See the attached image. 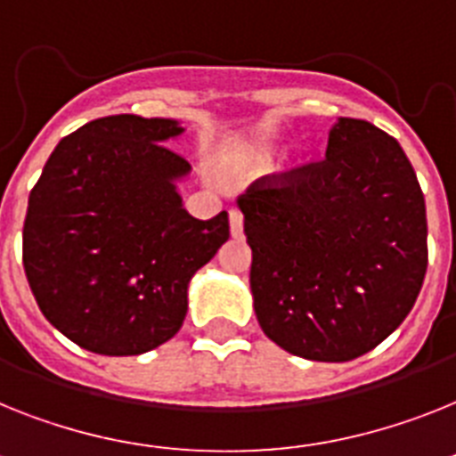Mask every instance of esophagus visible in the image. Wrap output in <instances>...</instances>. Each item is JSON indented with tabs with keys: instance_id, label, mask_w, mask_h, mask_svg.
<instances>
[{
	"instance_id": "34e87169",
	"label": "esophagus",
	"mask_w": 456,
	"mask_h": 456,
	"mask_svg": "<svg viewBox=\"0 0 456 456\" xmlns=\"http://www.w3.org/2000/svg\"><path fill=\"white\" fill-rule=\"evenodd\" d=\"M229 229L232 236L243 234V213L239 208H229Z\"/></svg>"
}]
</instances>
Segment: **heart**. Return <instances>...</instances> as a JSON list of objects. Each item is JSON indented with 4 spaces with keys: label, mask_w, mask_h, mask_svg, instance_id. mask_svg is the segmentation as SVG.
I'll return each mask as SVG.
<instances>
[{
    "label": "heart",
    "mask_w": 456,
    "mask_h": 456,
    "mask_svg": "<svg viewBox=\"0 0 456 456\" xmlns=\"http://www.w3.org/2000/svg\"><path fill=\"white\" fill-rule=\"evenodd\" d=\"M262 155H266V148H257V151H250V155H248V157H252V159H255V157H262Z\"/></svg>",
    "instance_id": "b5f03b06"
}]
</instances>
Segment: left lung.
I'll list each match as a JSON object with an SVG mask.
<instances>
[{"label": "left lung", "mask_w": 456, "mask_h": 456, "mask_svg": "<svg viewBox=\"0 0 456 456\" xmlns=\"http://www.w3.org/2000/svg\"><path fill=\"white\" fill-rule=\"evenodd\" d=\"M259 327L313 362L362 357L422 289L427 206L399 141L340 118L327 157L264 175L239 197Z\"/></svg>", "instance_id": "left-lung-1"}]
</instances>
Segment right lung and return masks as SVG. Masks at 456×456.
<instances>
[{
	"label": "right lung",
	"mask_w": 456,
	"mask_h": 456,
	"mask_svg": "<svg viewBox=\"0 0 456 456\" xmlns=\"http://www.w3.org/2000/svg\"><path fill=\"white\" fill-rule=\"evenodd\" d=\"M167 118L109 116L64 136L29 192L22 266L45 320L76 346L129 357L178 334L187 282L229 239L227 210L197 220L174 181Z\"/></svg>",
	"instance_id": "1"
}]
</instances>
